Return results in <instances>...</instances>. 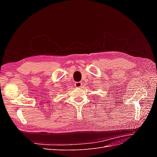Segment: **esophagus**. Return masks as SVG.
<instances>
[{"label": "esophagus", "mask_w": 157, "mask_h": 157, "mask_svg": "<svg viewBox=\"0 0 157 157\" xmlns=\"http://www.w3.org/2000/svg\"><path fill=\"white\" fill-rule=\"evenodd\" d=\"M82 85V82H76L75 83V86L76 88H80V87H81Z\"/></svg>", "instance_id": "34e87169"}]
</instances>
